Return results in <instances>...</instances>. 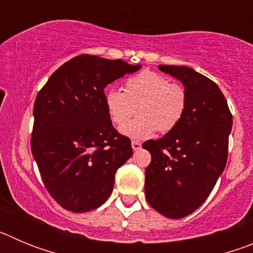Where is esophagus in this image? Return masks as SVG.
Masks as SVG:
<instances>
[{
    "mask_svg": "<svg viewBox=\"0 0 253 253\" xmlns=\"http://www.w3.org/2000/svg\"><path fill=\"white\" fill-rule=\"evenodd\" d=\"M140 147H142V144H140V142H138V140H133V142H131V148H133V151H139Z\"/></svg>",
    "mask_w": 253,
    "mask_h": 253,
    "instance_id": "esophagus-1",
    "label": "esophagus"
}]
</instances>
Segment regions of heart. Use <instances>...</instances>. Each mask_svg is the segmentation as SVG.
Returning <instances> with one entry per match:
<instances>
[{
  "instance_id": "1",
  "label": "heart",
  "mask_w": 253,
  "mask_h": 253,
  "mask_svg": "<svg viewBox=\"0 0 253 253\" xmlns=\"http://www.w3.org/2000/svg\"><path fill=\"white\" fill-rule=\"evenodd\" d=\"M104 102L111 122L118 126L130 119L137 106L138 118L123 126L122 133L133 139H144L157 129L167 133L175 128L186 109V93L165 76L143 71L128 78L123 91L107 90Z\"/></svg>"
}]
</instances>
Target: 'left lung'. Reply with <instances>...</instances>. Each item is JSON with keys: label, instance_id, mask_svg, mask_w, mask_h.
I'll return each instance as SVG.
<instances>
[{"label": "left lung", "instance_id": "left-lung-1", "mask_svg": "<svg viewBox=\"0 0 253 253\" xmlns=\"http://www.w3.org/2000/svg\"><path fill=\"white\" fill-rule=\"evenodd\" d=\"M158 69L182 84L186 109L175 128L143 144L152 156L144 193L158 213L180 219L207 200L224 171L233 120L224 95L211 80L185 66L161 64Z\"/></svg>", "mask_w": 253, "mask_h": 253}]
</instances>
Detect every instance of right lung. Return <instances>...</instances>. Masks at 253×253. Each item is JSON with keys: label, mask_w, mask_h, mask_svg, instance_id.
Segmentation results:
<instances>
[{"label": "right lung", "mask_w": 253, "mask_h": 253, "mask_svg": "<svg viewBox=\"0 0 253 253\" xmlns=\"http://www.w3.org/2000/svg\"><path fill=\"white\" fill-rule=\"evenodd\" d=\"M142 68L82 54L49 77L34 105L31 152L46 190L73 213L97 209L111 195L116 169L133 154L113 126L104 88Z\"/></svg>", "instance_id": "1"}]
</instances>
